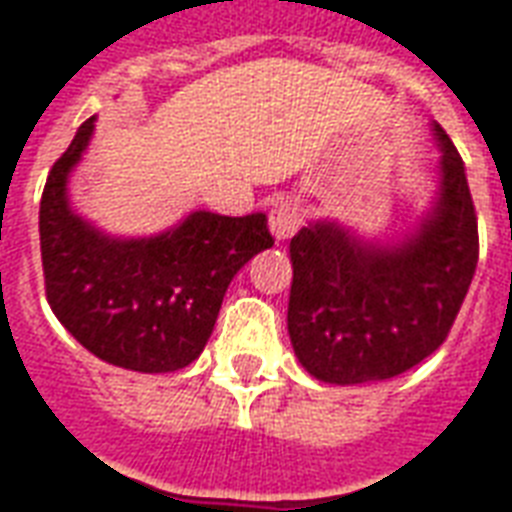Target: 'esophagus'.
I'll return each mask as SVG.
<instances>
[{
    "mask_svg": "<svg viewBox=\"0 0 512 512\" xmlns=\"http://www.w3.org/2000/svg\"><path fill=\"white\" fill-rule=\"evenodd\" d=\"M305 210L297 199H278L270 210V231L275 240H289L294 231L300 229Z\"/></svg>",
    "mask_w": 512,
    "mask_h": 512,
    "instance_id": "obj_1",
    "label": "esophagus"
}]
</instances>
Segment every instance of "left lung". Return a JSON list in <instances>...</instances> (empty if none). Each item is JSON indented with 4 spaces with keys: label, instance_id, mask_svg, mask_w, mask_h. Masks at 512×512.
Returning a JSON list of instances; mask_svg holds the SVG:
<instances>
[{
    "label": "left lung",
    "instance_id": "1",
    "mask_svg": "<svg viewBox=\"0 0 512 512\" xmlns=\"http://www.w3.org/2000/svg\"><path fill=\"white\" fill-rule=\"evenodd\" d=\"M431 207L401 240H363L313 220L289 242V338L302 368L327 384L384 382L434 354L477 267V215L464 160L439 125Z\"/></svg>",
    "mask_w": 512,
    "mask_h": 512
}]
</instances>
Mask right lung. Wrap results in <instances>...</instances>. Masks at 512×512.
I'll return each instance as SVG.
<instances>
[{"mask_svg": "<svg viewBox=\"0 0 512 512\" xmlns=\"http://www.w3.org/2000/svg\"><path fill=\"white\" fill-rule=\"evenodd\" d=\"M95 117L54 163L40 201V253L51 311L87 352L138 374L190 365L210 341L231 278L272 248L267 215L196 210L155 237H111L67 199Z\"/></svg>", "mask_w": 512, "mask_h": 512, "instance_id": "right-lung-1", "label": "right lung"}]
</instances>
